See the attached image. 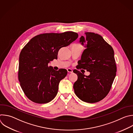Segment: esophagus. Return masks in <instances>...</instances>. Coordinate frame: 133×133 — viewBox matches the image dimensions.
Returning a JSON list of instances; mask_svg holds the SVG:
<instances>
[{
	"mask_svg": "<svg viewBox=\"0 0 133 133\" xmlns=\"http://www.w3.org/2000/svg\"><path fill=\"white\" fill-rule=\"evenodd\" d=\"M67 70V72L68 73H72V70L70 68H68Z\"/></svg>",
	"mask_w": 133,
	"mask_h": 133,
	"instance_id": "34e87169",
	"label": "esophagus"
}]
</instances>
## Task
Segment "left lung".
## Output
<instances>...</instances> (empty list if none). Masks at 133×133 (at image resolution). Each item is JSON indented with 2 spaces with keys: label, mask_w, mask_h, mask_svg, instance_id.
<instances>
[{
  "label": "left lung",
  "mask_w": 133,
  "mask_h": 133,
  "mask_svg": "<svg viewBox=\"0 0 133 133\" xmlns=\"http://www.w3.org/2000/svg\"><path fill=\"white\" fill-rule=\"evenodd\" d=\"M86 37L80 38L85 48L78 62V69L89 71L85 76L79 71H73L78 76L74 84L76 95L82 101L88 103H96L103 99L110 92L116 76V65L114 51L99 34L93 32H85Z\"/></svg>",
  "instance_id": "8db88e82"
}]
</instances>
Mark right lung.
<instances>
[{"label": "right lung", "instance_id": "1", "mask_svg": "<svg viewBox=\"0 0 133 133\" xmlns=\"http://www.w3.org/2000/svg\"><path fill=\"white\" fill-rule=\"evenodd\" d=\"M78 34L67 31L62 33L37 35L26 44L19 57L18 79L26 97L32 102L47 103L56 97L60 81L67 74L65 69L54 70L50 61L57 58L58 51L76 40Z\"/></svg>", "mask_w": 133, "mask_h": 133}]
</instances>
